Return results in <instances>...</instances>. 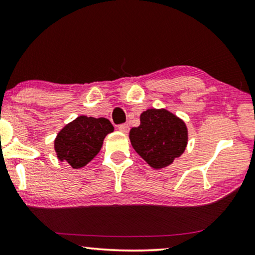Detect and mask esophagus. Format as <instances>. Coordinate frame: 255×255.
<instances>
[{
	"label": "esophagus",
	"mask_w": 255,
	"mask_h": 255,
	"mask_svg": "<svg viewBox=\"0 0 255 255\" xmlns=\"http://www.w3.org/2000/svg\"><path fill=\"white\" fill-rule=\"evenodd\" d=\"M118 130L121 132H123V133H128V130H130V128H128V124H121L118 125Z\"/></svg>",
	"instance_id": "34e87169"
}]
</instances>
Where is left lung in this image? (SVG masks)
<instances>
[{"instance_id": "left-lung-1", "label": "left lung", "mask_w": 255, "mask_h": 255, "mask_svg": "<svg viewBox=\"0 0 255 255\" xmlns=\"http://www.w3.org/2000/svg\"><path fill=\"white\" fill-rule=\"evenodd\" d=\"M130 141L152 168L161 169L182 155L188 144V128L168 110L147 109L140 115V125L130 130Z\"/></svg>"}]
</instances>
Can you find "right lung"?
Returning a JSON list of instances; mask_svg holds the SVG:
<instances>
[{
  "label": "right lung",
  "mask_w": 255,
  "mask_h": 255,
  "mask_svg": "<svg viewBox=\"0 0 255 255\" xmlns=\"http://www.w3.org/2000/svg\"><path fill=\"white\" fill-rule=\"evenodd\" d=\"M114 131L107 118L79 116L59 131L54 149L60 161L74 169L82 168L97 155L107 134Z\"/></svg>",
  "instance_id": "add662e5"
}]
</instances>
